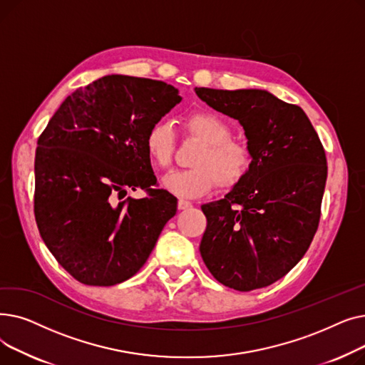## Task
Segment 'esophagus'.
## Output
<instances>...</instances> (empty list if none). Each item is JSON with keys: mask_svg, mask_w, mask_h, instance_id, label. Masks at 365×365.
<instances>
[{"mask_svg": "<svg viewBox=\"0 0 365 365\" xmlns=\"http://www.w3.org/2000/svg\"><path fill=\"white\" fill-rule=\"evenodd\" d=\"M190 207H192V202H189V201L179 200V202H178V208H179V210H187V208H190Z\"/></svg>", "mask_w": 365, "mask_h": 365, "instance_id": "1", "label": "esophagus"}]
</instances>
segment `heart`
<instances>
[{
  "instance_id": "b5f03b06",
  "label": "heart",
  "mask_w": 365,
  "mask_h": 365,
  "mask_svg": "<svg viewBox=\"0 0 365 365\" xmlns=\"http://www.w3.org/2000/svg\"><path fill=\"white\" fill-rule=\"evenodd\" d=\"M187 139L202 143L192 161L195 168L175 173L164 186L180 198H198L215 186L222 190L237 187L250 175L255 165L252 145L232 138V128L216 113H190L182 121ZM178 134L165 121L153 124L145 138V149L150 163L160 170H170L178 152Z\"/></svg>"
}]
</instances>
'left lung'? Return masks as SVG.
Masks as SVG:
<instances>
[{"instance_id":"obj_1","label":"left lung","mask_w":365,"mask_h":365,"mask_svg":"<svg viewBox=\"0 0 365 365\" xmlns=\"http://www.w3.org/2000/svg\"><path fill=\"white\" fill-rule=\"evenodd\" d=\"M208 106L238 120L255 165L223 200L201 205V257L220 284L238 292L267 287L308 252L321 217L327 158L297 105L264 90L197 87Z\"/></svg>"}]
</instances>
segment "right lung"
Wrapping results in <instances>:
<instances>
[{
	"mask_svg": "<svg viewBox=\"0 0 365 365\" xmlns=\"http://www.w3.org/2000/svg\"><path fill=\"white\" fill-rule=\"evenodd\" d=\"M163 81L106 75L65 99L36 142L34 215L50 253L86 285L120 284L148 260L178 200L160 189L148 130L175 108ZM142 188L140 200L120 198Z\"/></svg>",
	"mask_w": 365,
	"mask_h": 365,
	"instance_id": "add662e5",
	"label": "right lung"
}]
</instances>
